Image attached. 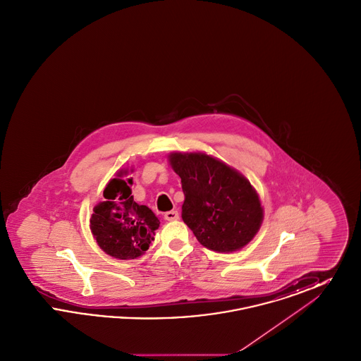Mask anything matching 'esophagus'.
<instances>
[{"label": "esophagus", "instance_id": "1", "mask_svg": "<svg viewBox=\"0 0 361 361\" xmlns=\"http://www.w3.org/2000/svg\"><path fill=\"white\" fill-rule=\"evenodd\" d=\"M164 218H165L166 221H169V222L177 221V219H178V212H177V211H168V212H165Z\"/></svg>", "mask_w": 361, "mask_h": 361}]
</instances>
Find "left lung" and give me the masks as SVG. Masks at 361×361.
<instances>
[{
    "mask_svg": "<svg viewBox=\"0 0 361 361\" xmlns=\"http://www.w3.org/2000/svg\"><path fill=\"white\" fill-rule=\"evenodd\" d=\"M169 162L185 196L183 221L203 246L228 253L255 238L264 211L245 176L206 153H171Z\"/></svg>",
    "mask_w": 361,
    "mask_h": 361,
    "instance_id": "1",
    "label": "left lung"
}]
</instances>
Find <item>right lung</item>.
Segmentation results:
<instances>
[{
    "label": "right lung",
    "mask_w": 361,
    "mask_h": 361,
    "mask_svg": "<svg viewBox=\"0 0 361 361\" xmlns=\"http://www.w3.org/2000/svg\"><path fill=\"white\" fill-rule=\"evenodd\" d=\"M118 173L104 189V202L93 208L90 230L97 245L111 257L134 259L145 255L154 240L159 219L131 195V178Z\"/></svg>",
    "instance_id": "obj_1"
}]
</instances>
